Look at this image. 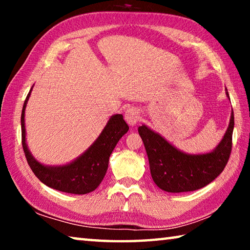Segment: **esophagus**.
Listing matches in <instances>:
<instances>
[{
	"label": "esophagus",
	"instance_id": "34e87169",
	"mask_svg": "<svg viewBox=\"0 0 250 250\" xmlns=\"http://www.w3.org/2000/svg\"><path fill=\"white\" fill-rule=\"evenodd\" d=\"M125 119L128 122L130 125H135L138 124L139 119H140V112L137 108H129L126 109V111L125 113Z\"/></svg>",
	"mask_w": 250,
	"mask_h": 250
}]
</instances>
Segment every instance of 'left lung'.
I'll list each match as a JSON object with an SVG mask.
<instances>
[{
	"instance_id": "1",
	"label": "left lung",
	"mask_w": 250,
	"mask_h": 250,
	"mask_svg": "<svg viewBox=\"0 0 250 250\" xmlns=\"http://www.w3.org/2000/svg\"><path fill=\"white\" fill-rule=\"evenodd\" d=\"M226 95L228 97V92ZM232 130L234 112L231 111L229 125L216 149L205 154H186L146 125L138 129L145 143L152 179L161 189L168 193L195 191L216 179L229 160Z\"/></svg>"
}]
</instances>
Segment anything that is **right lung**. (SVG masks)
Returning a JSON list of instances; mask_svg holds the SVG:
<instances>
[{"label":"right lung","mask_w":250,"mask_h":250,"mask_svg":"<svg viewBox=\"0 0 250 250\" xmlns=\"http://www.w3.org/2000/svg\"><path fill=\"white\" fill-rule=\"evenodd\" d=\"M32 89L25 99L21 116L22 146L27 163L41 182L57 191L70 194H87L98 188L108 168L109 156L118 141L128 132L129 126L122 115L110 118L107 125L89 149L73 162L62 167H46L33 158L25 140V108Z\"/></svg>","instance_id":"obj_1"}]
</instances>
